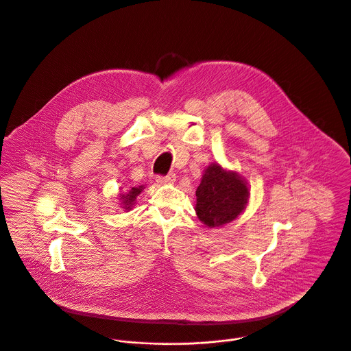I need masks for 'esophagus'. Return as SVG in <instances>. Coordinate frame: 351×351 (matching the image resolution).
<instances>
[{
    "label": "esophagus",
    "mask_w": 351,
    "mask_h": 351,
    "mask_svg": "<svg viewBox=\"0 0 351 351\" xmlns=\"http://www.w3.org/2000/svg\"><path fill=\"white\" fill-rule=\"evenodd\" d=\"M158 182L159 184H173L176 181V174L174 173H169L166 176H158Z\"/></svg>",
    "instance_id": "esophagus-1"
}]
</instances>
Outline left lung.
<instances>
[{
    "label": "left lung",
    "instance_id": "1",
    "mask_svg": "<svg viewBox=\"0 0 351 351\" xmlns=\"http://www.w3.org/2000/svg\"><path fill=\"white\" fill-rule=\"evenodd\" d=\"M249 195L246 182L237 173L210 165L196 191L197 216L209 227L230 223L243 212Z\"/></svg>",
    "mask_w": 351,
    "mask_h": 351
}]
</instances>
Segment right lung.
I'll list each match as a JSON object with an SVG mask.
<instances>
[{"label": "right lung", "instance_id": "add662e5", "mask_svg": "<svg viewBox=\"0 0 351 351\" xmlns=\"http://www.w3.org/2000/svg\"><path fill=\"white\" fill-rule=\"evenodd\" d=\"M142 189H143L142 186H141V188H132L127 196H123V201H124L125 209H131V205L134 204L135 197L142 192Z\"/></svg>", "mask_w": 351, "mask_h": 351}]
</instances>
